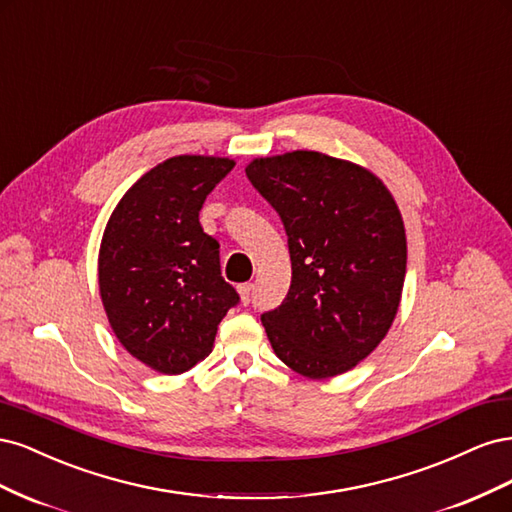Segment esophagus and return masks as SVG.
I'll return each mask as SVG.
<instances>
[{
    "label": "esophagus",
    "mask_w": 512,
    "mask_h": 512,
    "mask_svg": "<svg viewBox=\"0 0 512 512\" xmlns=\"http://www.w3.org/2000/svg\"><path fill=\"white\" fill-rule=\"evenodd\" d=\"M239 294H241V301L247 305L252 301V292H254V284H241L239 288Z\"/></svg>",
    "instance_id": "34e87169"
}]
</instances>
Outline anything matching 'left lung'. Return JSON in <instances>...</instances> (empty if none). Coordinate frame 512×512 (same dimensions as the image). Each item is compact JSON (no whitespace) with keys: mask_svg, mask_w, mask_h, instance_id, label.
Segmentation results:
<instances>
[{"mask_svg":"<svg viewBox=\"0 0 512 512\" xmlns=\"http://www.w3.org/2000/svg\"><path fill=\"white\" fill-rule=\"evenodd\" d=\"M245 175L288 237V294L260 316L277 359L307 378L344 374L397 314L406 230L395 200L369 170L318 151L260 158Z\"/></svg>","mask_w":512,"mask_h":512,"instance_id":"left-lung-1","label":"left lung"}]
</instances>
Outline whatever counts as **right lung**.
I'll return each instance as SVG.
<instances>
[{"mask_svg":"<svg viewBox=\"0 0 512 512\" xmlns=\"http://www.w3.org/2000/svg\"><path fill=\"white\" fill-rule=\"evenodd\" d=\"M235 166L177 156L138 179L106 224L98 277L108 322L132 356L183 374L211 352L239 294L220 271V243L198 222L205 198Z\"/></svg>","mask_w":512,"mask_h":512,"instance_id":"1","label":"right lung"}]
</instances>
